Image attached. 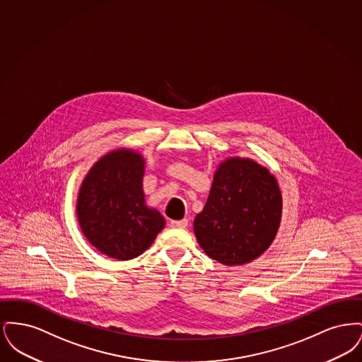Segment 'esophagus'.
Wrapping results in <instances>:
<instances>
[{
	"instance_id": "34e87169",
	"label": "esophagus",
	"mask_w": 362,
	"mask_h": 362,
	"mask_svg": "<svg viewBox=\"0 0 362 362\" xmlns=\"http://www.w3.org/2000/svg\"><path fill=\"white\" fill-rule=\"evenodd\" d=\"M187 224H189V220H186V218H183V220H173L170 223L173 228H186Z\"/></svg>"
}]
</instances>
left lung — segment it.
I'll return each mask as SVG.
<instances>
[{"label": "left lung", "instance_id": "1", "mask_svg": "<svg viewBox=\"0 0 362 362\" xmlns=\"http://www.w3.org/2000/svg\"><path fill=\"white\" fill-rule=\"evenodd\" d=\"M282 195L276 177L250 158H228L218 167L194 233L207 255L225 266L260 257L281 223Z\"/></svg>", "mask_w": 362, "mask_h": 362}]
</instances>
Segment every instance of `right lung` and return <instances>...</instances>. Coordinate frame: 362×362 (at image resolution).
Instances as JSON below:
<instances>
[{
    "mask_svg": "<svg viewBox=\"0 0 362 362\" xmlns=\"http://www.w3.org/2000/svg\"><path fill=\"white\" fill-rule=\"evenodd\" d=\"M144 158L119 149L102 157L88 173L77 201L86 239L110 258L141 255L164 228V217L145 205Z\"/></svg>",
    "mask_w": 362,
    "mask_h": 362,
    "instance_id": "right-lung-1",
    "label": "right lung"
}]
</instances>
